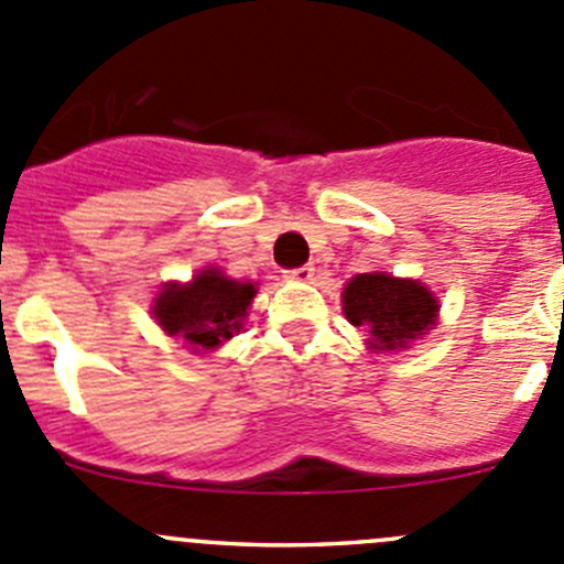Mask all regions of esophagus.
I'll return each instance as SVG.
<instances>
[{"mask_svg":"<svg viewBox=\"0 0 564 564\" xmlns=\"http://www.w3.org/2000/svg\"><path fill=\"white\" fill-rule=\"evenodd\" d=\"M286 278H289V281H300V283H305V281H311V278H314V267H311V264L294 267V270H289V272H286Z\"/></svg>","mask_w":564,"mask_h":564,"instance_id":"obj_1","label":"esophagus"}]
</instances>
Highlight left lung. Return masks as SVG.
<instances>
[{
    "mask_svg": "<svg viewBox=\"0 0 564 564\" xmlns=\"http://www.w3.org/2000/svg\"><path fill=\"white\" fill-rule=\"evenodd\" d=\"M349 325L366 330L375 352L408 349L438 319V300L424 283L393 278L388 272H360L349 278L341 294Z\"/></svg>",
    "mask_w": 564,
    "mask_h": 564,
    "instance_id": "1",
    "label": "left lung"
}]
</instances>
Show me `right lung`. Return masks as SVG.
<instances>
[{"instance_id":"add662e5","label":"right lung","mask_w":564,"mask_h":564,"mask_svg":"<svg viewBox=\"0 0 564 564\" xmlns=\"http://www.w3.org/2000/svg\"><path fill=\"white\" fill-rule=\"evenodd\" d=\"M256 283L234 281L217 267H206L189 283H165L154 300V319L167 336L184 338L189 349H217L242 330Z\"/></svg>"}]
</instances>
